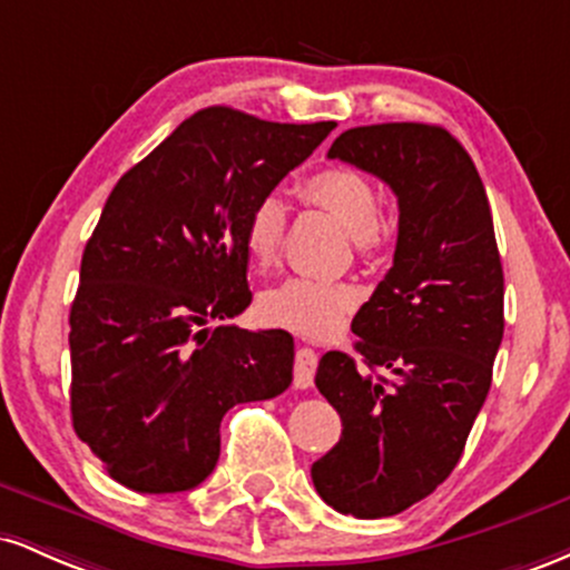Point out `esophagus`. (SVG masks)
Returning <instances> with one entry per match:
<instances>
[{"instance_id":"esophagus-1","label":"esophagus","mask_w":570,"mask_h":570,"mask_svg":"<svg viewBox=\"0 0 570 570\" xmlns=\"http://www.w3.org/2000/svg\"><path fill=\"white\" fill-rule=\"evenodd\" d=\"M316 367H318V353L303 345V348L297 351V356H294V385H297V389H307V385H313Z\"/></svg>"}]
</instances>
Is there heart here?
Masks as SVG:
<instances>
[{
  "instance_id": "obj_1",
  "label": "heart",
  "mask_w": 570,
  "mask_h": 570,
  "mask_svg": "<svg viewBox=\"0 0 570 570\" xmlns=\"http://www.w3.org/2000/svg\"><path fill=\"white\" fill-rule=\"evenodd\" d=\"M307 206L332 214L348 230L358 252H370L381 238V203L377 189L362 171L348 166H326L297 185ZM286 233V206L278 195H263L248 208L244 222V246L257 267H271L278 259ZM358 303V292L343 281L286 278L259 299L265 322L286 326L299 335H326L348 316Z\"/></svg>"
}]
</instances>
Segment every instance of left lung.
Listing matches in <instances>:
<instances>
[{"label": "left lung", "instance_id": "1", "mask_svg": "<svg viewBox=\"0 0 570 570\" xmlns=\"http://www.w3.org/2000/svg\"><path fill=\"white\" fill-rule=\"evenodd\" d=\"M330 158L383 179L399 203L394 265L351 324L362 364L330 351L316 370L343 434L311 466L313 485L337 512L375 520L455 469L493 381L503 271L485 187L450 130L351 128Z\"/></svg>", "mask_w": 570, "mask_h": 570}]
</instances>
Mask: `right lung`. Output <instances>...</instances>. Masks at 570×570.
<instances>
[{"label": "right lung", "mask_w": 570, "mask_h": 570, "mask_svg": "<svg viewBox=\"0 0 570 570\" xmlns=\"http://www.w3.org/2000/svg\"><path fill=\"white\" fill-rule=\"evenodd\" d=\"M332 128L208 107L115 185L82 252L69 348L71 423L120 485L198 488L219 461L225 412L289 389V332L225 318L252 303L248 208Z\"/></svg>", "instance_id": "right-lung-1"}]
</instances>
